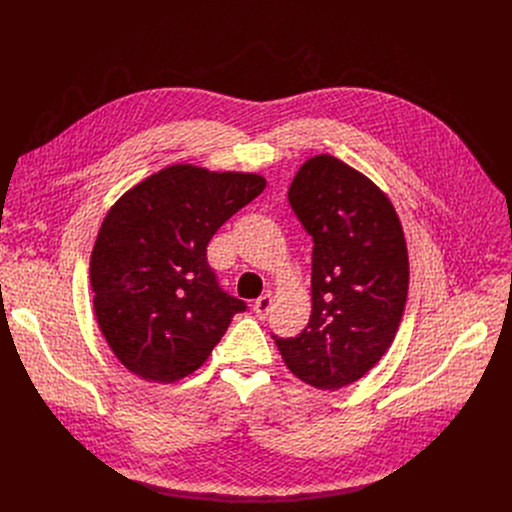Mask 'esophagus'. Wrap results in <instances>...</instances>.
<instances>
[{
    "instance_id": "esophagus-1",
    "label": "esophagus",
    "mask_w": 512,
    "mask_h": 512,
    "mask_svg": "<svg viewBox=\"0 0 512 512\" xmlns=\"http://www.w3.org/2000/svg\"><path fill=\"white\" fill-rule=\"evenodd\" d=\"M271 306H273V296H271V291H267V294H263L259 300H255V304H253V312H255V316L257 318H267L269 316V312H271Z\"/></svg>"
}]
</instances>
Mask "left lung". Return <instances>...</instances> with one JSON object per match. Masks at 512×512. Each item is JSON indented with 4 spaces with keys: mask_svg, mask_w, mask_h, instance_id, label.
Here are the masks:
<instances>
[{
    "mask_svg": "<svg viewBox=\"0 0 512 512\" xmlns=\"http://www.w3.org/2000/svg\"><path fill=\"white\" fill-rule=\"evenodd\" d=\"M312 251V316L273 340L287 369L316 389L367 375L391 346L409 289L399 216L367 176L334 156L310 158L287 192Z\"/></svg>",
    "mask_w": 512,
    "mask_h": 512,
    "instance_id": "1",
    "label": "left lung"
}]
</instances>
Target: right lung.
<instances>
[{"mask_svg": "<svg viewBox=\"0 0 512 512\" xmlns=\"http://www.w3.org/2000/svg\"><path fill=\"white\" fill-rule=\"evenodd\" d=\"M265 178L176 164L127 190L91 253L95 316L133 375L176 383L200 369L247 304L206 261L212 235L257 198Z\"/></svg>", "mask_w": 512, "mask_h": 512, "instance_id": "right-lung-1", "label": "right lung"}]
</instances>
